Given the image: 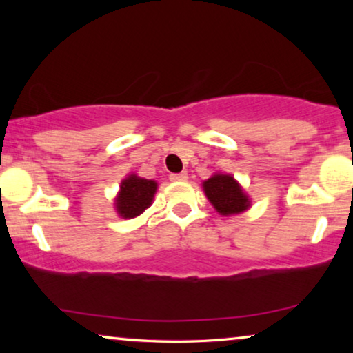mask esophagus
<instances>
[{
  "mask_svg": "<svg viewBox=\"0 0 353 353\" xmlns=\"http://www.w3.org/2000/svg\"><path fill=\"white\" fill-rule=\"evenodd\" d=\"M172 181H186L188 180V173L181 172V173H172L170 175Z\"/></svg>",
  "mask_w": 353,
  "mask_h": 353,
  "instance_id": "esophagus-1",
  "label": "esophagus"
}]
</instances>
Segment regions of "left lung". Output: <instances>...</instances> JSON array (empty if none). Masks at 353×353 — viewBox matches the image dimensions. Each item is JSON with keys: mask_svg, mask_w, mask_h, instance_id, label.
<instances>
[{"mask_svg": "<svg viewBox=\"0 0 353 353\" xmlns=\"http://www.w3.org/2000/svg\"><path fill=\"white\" fill-rule=\"evenodd\" d=\"M205 197L221 216L243 214L252 205V201L244 188L233 175L216 172L205 181H202Z\"/></svg>", "mask_w": 353, "mask_h": 353, "instance_id": "1", "label": "left lung"}]
</instances>
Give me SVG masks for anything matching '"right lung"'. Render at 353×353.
I'll list each match as a JSON object with an SVG mask.
<instances>
[{"instance_id": "1", "label": "right lung", "mask_w": 353, "mask_h": 353, "mask_svg": "<svg viewBox=\"0 0 353 353\" xmlns=\"http://www.w3.org/2000/svg\"><path fill=\"white\" fill-rule=\"evenodd\" d=\"M157 181L146 180L137 173H130L120 183V190L114 199L115 212L120 219H134L149 209L157 192Z\"/></svg>"}]
</instances>
